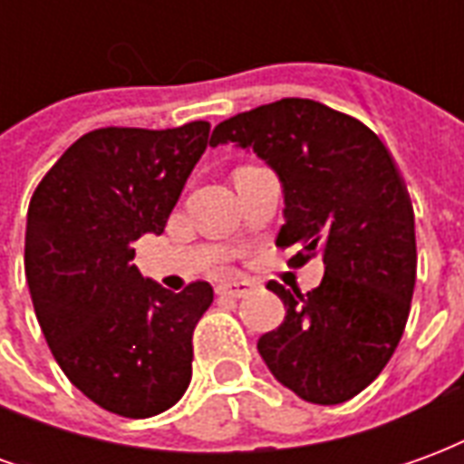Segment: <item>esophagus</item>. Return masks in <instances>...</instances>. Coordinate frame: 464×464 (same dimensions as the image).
<instances>
[{
	"label": "esophagus",
	"instance_id": "34e87169",
	"mask_svg": "<svg viewBox=\"0 0 464 464\" xmlns=\"http://www.w3.org/2000/svg\"><path fill=\"white\" fill-rule=\"evenodd\" d=\"M253 291V283L248 281H226L216 285L218 295H228V298H243Z\"/></svg>",
	"mask_w": 464,
	"mask_h": 464
}]
</instances>
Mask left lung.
I'll return each mask as SVG.
<instances>
[{
    "mask_svg": "<svg viewBox=\"0 0 464 464\" xmlns=\"http://www.w3.org/2000/svg\"><path fill=\"white\" fill-rule=\"evenodd\" d=\"M233 143L276 171L283 218L276 243L293 266L321 256L325 276L303 295L271 281L285 321L258 338L273 378L315 405L355 398L398 348L415 288V213L398 166L365 123L311 99H281L221 121Z\"/></svg>",
    "mask_w": 464,
    "mask_h": 464,
    "instance_id": "obj_1",
    "label": "left lung"
}]
</instances>
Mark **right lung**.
I'll use <instances>...</instances> for the list:
<instances>
[{"label":"right lung","instance_id":"add662e5","mask_svg":"<svg viewBox=\"0 0 464 464\" xmlns=\"http://www.w3.org/2000/svg\"><path fill=\"white\" fill-rule=\"evenodd\" d=\"M208 129L84 133L29 201L24 271L36 321L66 378L123 418L159 415L191 382L193 328L213 288L196 281L171 293L131 261L141 236L163 233Z\"/></svg>","mask_w":464,"mask_h":464}]
</instances>
